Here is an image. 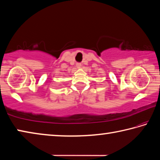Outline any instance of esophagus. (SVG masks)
I'll return each mask as SVG.
<instances>
[{
  "mask_svg": "<svg viewBox=\"0 0 160 160\" xmlns=\"http://www.w3.org/2000/svg\"><path fill=\"white\" fill-rule=\"evenodd\" d=\"M76 67H77V68H80V67H81V63H76Z\"/></svg>",
  "mask_w": 160,
  "mask_h": 160,
  "instance_id": "34e87169",
  "label": "esophagus"
}]
</instances>
